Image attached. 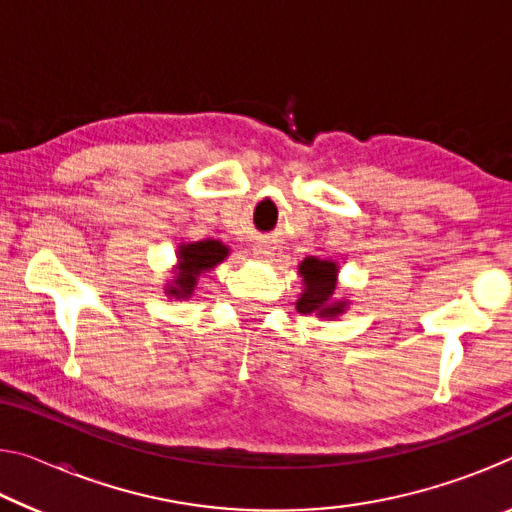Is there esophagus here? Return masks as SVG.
<instances>
[{
	"instance_id": "obj_1",
	"label": "esophagus",
	"mask_w": 512,
	"mask_h": 512,
	"mask_svg": "<svg viewBox=\"0 0 512 512\" xmlns=\"http://www.w3.org/2000/svg\"><path fill=\"white\" fill-rule=\"evenodd\" d=\"M253 250H255V257L262 259V262H266V259H271L275 255L273 248L268 246V244H257Z\"/></svg>"
}]
</instances>
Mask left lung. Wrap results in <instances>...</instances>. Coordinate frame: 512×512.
<instances>
[{
    "instance_id": "left-lung-1",
    "label": "left lung",
    "mask_w": 512,
    "mask_h": 512,
    "mask_svg": "<svg viewBox=\"0 0 512 512\" xmlns=\"http://www.w3.org/2000/svg\"><path fill=\"white\" fill-rule=\"evenodd\" d=\"M302 275V284L305 289L300 293V300L296 302V309L300 314H316L323 318H334L336 314H343L345 302L334 300L336 291V275H339V266L329 259L307 257L305 262L298 266Z\"/></svg>"
}]
</instances>
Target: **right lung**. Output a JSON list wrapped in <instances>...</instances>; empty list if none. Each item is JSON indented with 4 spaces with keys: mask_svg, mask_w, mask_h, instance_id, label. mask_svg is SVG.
Here are the masks:
<instances>
[{
    "mask_svg": "<svg viewBox=\"0 0 512 512\" xmlns=\"http://www.w3.org/2000/svg\"><path fill=\"white\" fill-rule=\"evenodd\" d=\"M230 248L216 239H203L194 241V244H180L178 246V266L173 273L171 284H167V296L173 298H192L196 289V280L203 273L212 271L216 264H221L228 257Z\"/></svg>",
    "mask_w": 512,
    "mask_h": 512,
    "instance_id": "add662e5",
    "label": "right lung"
}]
</instances>
